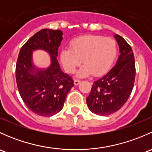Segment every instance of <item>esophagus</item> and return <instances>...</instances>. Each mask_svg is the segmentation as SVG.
I'll use <instances>...</instances> for the list:
<instances>
[{
	"label": "esophagus",
	"instance_id": "obj_1",
	"mask_svg": "<svg viewBox=\"0 0 152 152\" xmlns=\"http://www.w3.org/2000/svg\"><path fill=\"white\" fill-rule=\"evenodd\" d=\"M80 82H81L80 80H77V79H75V80H74V85H79V84H80Z\"/></svg>",
	"mask_w": 152,
	"mask_h": 152
}]
</instances>
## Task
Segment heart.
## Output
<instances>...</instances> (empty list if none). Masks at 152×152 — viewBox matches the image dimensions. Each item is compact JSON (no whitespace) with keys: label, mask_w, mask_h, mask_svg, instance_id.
Wrapping results in <instances>:
<instances>
[{"label":"heart","mask_w":152,"mask_h":152,"mask_svg":"<svg viewBox=\"0 0 152 152\" xmlns=\"http://www.w3.org/2000/svg\"><path fill=\"white\" fill-rule=\"evenodd\" d=\"M117 55L115 41L98 35H84L70 42V48L61 49L60 61L67 73H72L82 62L84 65L76 76L83 78L93 73L101 76L108 71Z\"/></svg>","instance_id":"b5f03b06"}]
</instances>
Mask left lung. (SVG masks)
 <instances>
[{"mask_svg": "<svg viewBox=\"0 0 152 152\" xmlns=\"http://www.w3.org/2000/svg\"><path fill=\"white\" fill-rule=\"evenodd\" d=\"M114 37L120 53L117 62L105 76L93 82L86 99L89 110L102 116L113 114L123 107L132 91L135 78L132 49L123 37Z\"/></svg>", "mask_w": 152, "mask_h": 152, "instance_id": "8db88e82", "label": "left lung"}]
</instances>
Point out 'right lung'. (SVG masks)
Wrapping results in <instances>:
<instances>
[{"instance_id":"1","label":"right lung","mask_w":152,"mask_h":152,"mask_svg":"<svg viewBox=\"0 0 152 152\" xmlns=\"http://www.w3.org/2000/svg\"><path fill=\"white\" fill-rule=\"evenodd\" d=\"M62 34L60 30L42 29L23 45L18 55L15 71L18 90L27 107L38 115L48 117L60 112L74 86L56 59ZM37 50H45L50 56L51 64L46 69L33 64V51Z\"/></svg>"}]
</instances>
